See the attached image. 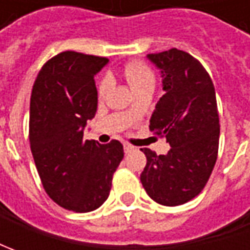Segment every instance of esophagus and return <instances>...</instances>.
Listing matches in <instances>:
<instances>
[{
    "mask_svg": "<svg viewBox=\"0 0 250 250\" xmlns=\"http://www.w3.org/2000/svg\"><path fill=\"white\" fill-rule=\"evenodd\" d=\"M124 150H125V153H130V151H133L135 147L129 145V143H124Z\"/></svg>",
    "mask_w": 250,
    "mask_h": 250,
    "instance_id": "1",
    "label": "esophagus"
}]
</instances>
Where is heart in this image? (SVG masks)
<instances>
[{"label": "heart", "mask_w": 250, "mask_h": 250, "mask_svg": "<svg viewBox=\"0 0 250 250\" xmlns=\"http://www.w3.org/2000/svg\"><path fill=\"white\" fill-rule=\"evenodd\" d=\"M124 73H125V78H126V81H128L133 91L142 89L145 86H153L154 84V75L146 63L138 62V61L129 62L125 66ZM108 87H110V81L107 78L101 79L100 83H99V94L104 96L108 90ZM129 111L130 108L126 110V114Z\"/></svg>", "instance_id": "b5f03b06"}]
</instances>
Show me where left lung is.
Wrapping results in <instances>:
<instances>
[{
	"instance_id": "obj_1",
	"label": "left lung",
	"mask_w": 250,
	"mask_h": 250,
	"mask_svg": "<svg viewBox=\"0 0 250 250\" xmlns=\"http://www.w3.org/2000/svg\"><path fill=\"white\" fill-rule=\"evenodd\" d=\"M160 69L163 97L150 118V130L166 136L171 149L157 156L150 149L140 181L163 206H179L197 196L214 168L220 124L216 91L203 65L190 54L171 48L147 54Z\"/></svg>"
}]
</instances>
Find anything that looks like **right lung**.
I'll return each mask as SVG.
<instances>
[{
  "instance_id": "1",
  "label": "right lung",
  "mask_w": 250,
  "mask_h": 250,
  "mask_svg": "<svg viewBox=\"0 0 250 250\" xmlns=\"http://www.w3.org/2000/svg\"><path fill=\"white\" fill-rule=\"evenodd\" d=\"M107 58L63 51L44 63L30 97L29 140L47 195L63 208L87 213L107 200L124 159L118 140H83L97 111L94 76Z\"/></svg>"
}]
</instances>
